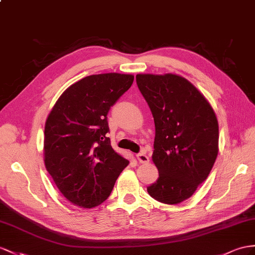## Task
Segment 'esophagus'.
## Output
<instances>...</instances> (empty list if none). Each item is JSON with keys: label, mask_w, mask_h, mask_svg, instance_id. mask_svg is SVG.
Instances as JSON below:
<instances>
[{"label": "esophagus", "mask_w": 255, "mask_h": 255, "mask_svg": "<svg viewBox=\"0 0 255 255\" xmlns=\"http://www.w3.org/2000/svg\"><path fill=\"white\" fill-rule=\"evenodd\" d=\"M136 159L140 162V164H146V162L149 161L147 155L145 153H139L136 154Z\"/></svg>", "instance_id": "obj_1"}]
</instances>
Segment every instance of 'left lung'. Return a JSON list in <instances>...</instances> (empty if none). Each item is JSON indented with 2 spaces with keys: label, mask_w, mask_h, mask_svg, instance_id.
I'll use <instances>...</instances> for the list:
<instances>
[{
  "label": "left lung",
  "mask_w": 255,
  "mask_h": 255,
  "mask_svg": "<svg viewBox=\"0 0 255 255\" xmlns=\"http://www.w3.org/2000/svg\"><path fill=\"white\" fill-rule=\"evenodd\" d=\"M135 80L155 123L152 159L159 177L147 192L164 204H180L208 178L217 159V115L205 96L180 75L138 74Z\"/></svg>",
  "instance_id": "8db88e82"
}]
</instances>
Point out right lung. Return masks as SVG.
I'll list each match as a JSON object with an SVG mask.
<instances>
[{
	"label": "right lung",
	"mask_w": 255,
	"mask_h": 255,
	"mask_svg": "<svg viewBox=\"0 0 255 255\" xmlns=\"http://www.w3.org/2000/svg\"><path fill=\"white\" fill-rule=\"evenodd\" d=\"M131 74L82 78L63 91L45 123L44 162L72 204L94 208L106 200L129 160L111 146L108 113L131 87Z\"/></svg>",
	"instance_id": "obj_1"
}]
</instances>
